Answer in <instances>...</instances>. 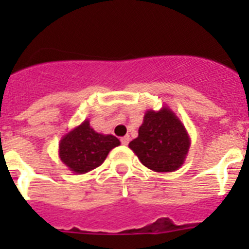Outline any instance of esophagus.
I'll return each instance as SVG.
<instances>
[{
	"mask_svg": "<svg viewBox=\"0 0 249 249\" xmlns=\"http://www.w3.org/2000/svg\"><path fill=\"white\" fill-rule=\"evenodd\" d=\"M129 140H131V137H129V136H124V137L121 138V142H122V144L127 146V144L129 143Z\"/></svg>",
	"mask_w": 249,
	"mask_h": 249,
	"instance_id": "1",
	"label": "esophagus"
}]
</instances>
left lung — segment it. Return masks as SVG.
Instances as JSON below:
<instances>
[{"mask_svg":"<svg viewBox=\"0 0 249 249\" xmlns=\"http://www.w3.org/2000/svg\"><path fill=\"white\" fill-rule=\"evenodd\" d=\"M141 163L155 172H175L181 168L191 147L186 127L172 109H148L138 129V137L128 144Z\"/></svg>","mask_w":249,"mask_h":249,"instance_id":"8db88e82","label":"left lung"}]
</instances>
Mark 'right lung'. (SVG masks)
<instances>
[{"instance_id": "add662e5", "label": "right lung", "mask_w": 249, "mask_h": 249, "mask_svg": "<svg viewBox=\"0 0 249 249\" xmlns=\"http://www.w3.org/2000/svg\"><path fill=\"white\" fill-rule=\"evenodd\" d=\"M120 144L117 137L98 133L92 128L89 121L85 120L61 138L58 156L70 171L83 175L100 167L109 151Z\"/></svg>"}]
</instances>
